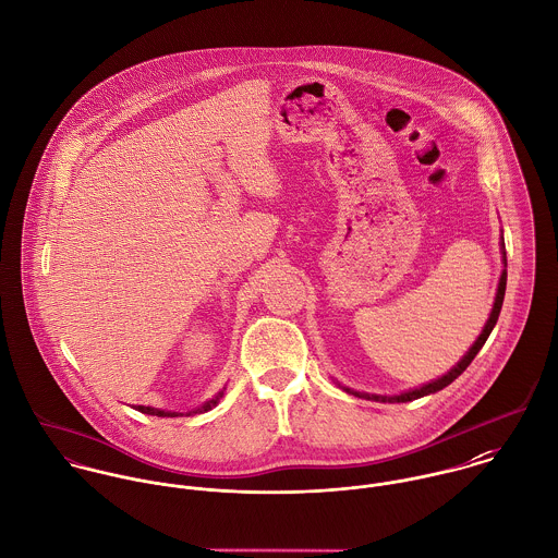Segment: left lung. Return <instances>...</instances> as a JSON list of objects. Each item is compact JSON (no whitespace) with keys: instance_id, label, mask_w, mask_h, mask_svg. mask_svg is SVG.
Listing matches in <instances>:
<instances>
[{"instance_id":"left-lung-1","label":"left lung","mask_w":558,"mask_h":558,"mask_svg":"<svg viewBox=\"0 0 558 558\" xmlns=\"http://www.w3.org/2000/svg\"><path fill=\"white\" fill-rule=\"evenodd\" d=\"M502 243V263H505V267H507V252H505V241H500ZM505 289H507V269H502V274H500V280H498V291H496V300H494V308H492V313H489V319H487V324H485V328H483V332L478 335V338L474 340V344L465 351V355L446 373L442 377H438V379H434V381H429V384H423L421 388H412V390H408V392H401V395H392V397H386V395H368V392H357V390H351V388H344L342 386V390H347L349 395H353V397H357V399H368V401H379V403H405V401H414V399H421V397H427V395H434V392H438V390H442L446 388L448 384H452L468 366H470V362L474 360V355L481 351V347L485 344V340H487V336L492 335V330H494V326H496V322H498V315H500V308H502V300H505Z\"/></svg>"}]
</instances>
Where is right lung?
Instances as JSON below:
<instances>
[{"label":"right lung","instance_id":"obj_1","mask_svg":"<svg viewBox=\"0 0 558 558\" xmlns=\"http://www.w3.org/2000/svg\"><path fill=\"white\" fill-rule=\"evenodd\" d=\"M226 390V388H223ZM223 390H220L214 399H209L205 405H201L198 410H194V412H187V416L190 414H198V412H207V410H211V408H216L218 403H220V399L223 397ZM137 412H142V414H150V416H161V418H166V416H170V418H174V416H183V412H168V410H157V408H148V405H137L135 408Z\"/></svg>","mask_w":558,"mask_h":558}]
</instances>
